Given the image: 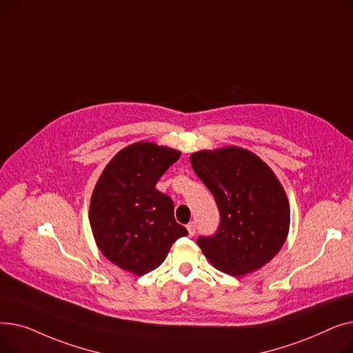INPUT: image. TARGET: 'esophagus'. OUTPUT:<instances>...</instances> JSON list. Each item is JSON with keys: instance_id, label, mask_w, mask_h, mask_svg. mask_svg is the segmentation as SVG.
<instances>
[{"instance_id": "1", "label": "esophagus", "mask_w": 353, "mask_h": 353, "mask_svg": "<svg viewBox=\"0 0 353 353\" xmlns=\"http://www.w3.org/2000/svg\"><path fill=\"white\" fill-rule=\"evenodd\" d=\"M186 228H188L189 236H194V233H196V225H194V221H190V223H189Z\"/></svg>"}]
</instances>
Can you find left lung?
I'll return each mask as SVG.
<instances>
[{"label": "left lung", "mask_w": 353, "mask_h": 353, "mask_svg": "<svg viewBox=\"0 0 353 353\" xmlns=\"http://www.w3.org/2000/svg\"><path fill=\"white\" fill-rule=\"evenodd\" d=\"M190 161L220 213L214 234L197 239L212 265L243 276L270 262L283 246L290 223L286 193L270 167L240 147L199 152Z\"/></svg>", "instance_id": "obj_1"}]
</instances>
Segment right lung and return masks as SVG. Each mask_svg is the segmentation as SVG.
Masks as SVG:
<instances>
[{"label":"right lung","mask_w":353,"mask_h":353,"mask_svg":"<svg viewBox=\"0 0 353 353\" xmlns=\"http://www.w3.org/2000/svg\"><path fill=\"white\" fill-rule=\"evenodd\" d=\"M180 152L140 141L119 152L92 192L90 225L101 253L137 276L159 268L177 239L189 234L174 219L170 196L156 189Z\"/></svg>","instance_id":"obj_1"}]
</instances>
